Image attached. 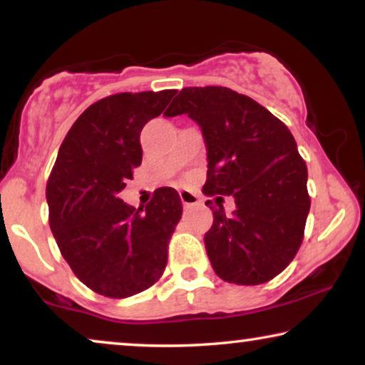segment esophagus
Returning <instances> with one entry per match:
<instances>
[{
    "instance_id": "esophagus-1",
    "label": "esophagus",
    "mask_w": 365,
    "mask_h": 365,
    "mask_svg": "<svg viewBox=\"0 0 365 365\" xmlns=\"http://www.w3.org/2000/svg\"><path fill=\"white\" fill-rule=\"evenodd\" d=\"M179 197H181V202L184 206H192V204H197L199 202V197L196 194L191 192V191H179Z\"/></svg>"
}]
</instances>
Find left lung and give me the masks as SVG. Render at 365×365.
<instances>
[{
	"mask_svg": "<svg viewBox=\"0 0 365 365\" xmlns=\"http://www.w3.org/2000/svg\"><path fill=\"white\" fill-rule=\"evenodd\" d=\"M181 114L206 143L204 194L232 195L237 204L226 215L220 203L206 202L214 221L204 244L214 272L242 286L271 281L301 247L311 209L307 166L294 136L266 108L229 88H184L164 116Z\"/></svg>",
	"mask_w": 365,
	"mask_h": 365,
	"instance_id": "left-lung-1",
	"label": "left lung"
}]
</instances>
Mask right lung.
I'll use <instances>...</instances> for the list:
<instances>
[{
  "instance_id": "1",
  "label": "right lung",
  "mask_w": 365,
  "mask_h": 365,
  "mask_svg": "<svg viewBox=\"0 0 365 365\" xmlns=\"http://www.w3.org/2000/svg\"><path fill=\"white\" fill-rule=\"evenodd\" d=\"M176 89L119 93L79 116L58 151L46 186L49 226L59 251L83 284L123 299L163 276L168 242L182 214L179 194L159 187L146 207L119 197L143 161L139 136Z\"/></svg>"
}]
</instances>
